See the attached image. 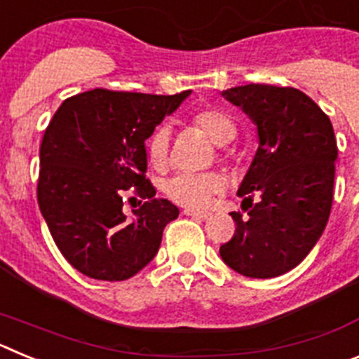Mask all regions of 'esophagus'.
I'll return each instance as SVG.
<instances>
[{"label": "esophagus", "instance_id": "1", "mask_svg": "<svg viewBox=\"0 0 359 359\" xmlns=\"http://www.w3.org/2000/svg\"><path fill=\"white\" fill-rule=\"evenodd\" d=\"M183 214L190 215V217H196V219H207L210 215V212H199V210H190V208H185Z\"/></svg>", "mask_w": 359, "mask_h": 359}]
</instances>
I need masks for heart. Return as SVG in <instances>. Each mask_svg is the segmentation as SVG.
Masks as SVG:
<instances>
[{
  "mask_svg": "<svg viewBox=\"0 0 359 359\" xmlns=\"http://www.w3.org/2000/svg\"><path fill=\"white\" fill-rule=\"evenodd\" d=\"M190 126L201 131L208 140L219 145L224 152V145L233 140L237 135V126L228 111L221 107L208 106L196 111ZM147 160L151 167L163 170L170 160V133L167 128L154 129L147 140ZM223 190V180L214 172L189 174L182 172L167 180L163 185L165 196L174 203L187 208H203L215 196Z\"/></svg>",
  "mask_w": 359,
  "mask_h": 359,
  "instance_id": "heart-1",
  "label": "heart"
}]
</instances>
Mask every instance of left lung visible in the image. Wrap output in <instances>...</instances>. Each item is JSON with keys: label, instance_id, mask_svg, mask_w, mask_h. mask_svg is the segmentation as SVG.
I'll return each mask as SVG.
<instances>
[{"label": "left lung", "instance_id": "8db88e82", "mask_svg": "<svg viewBox=\"0 0 359 359\" xmlns=\"http://www.w3.org/2000/svg\"><path fill=\"white\" fill-rule=\"evenodd\" d=\"M223 97L253 120L259 149L237 190L248 217L231 212L236 233L219 253L244 277H278L306 259L329 221L338 158L332 123L297 88L246 84Z\"/></svg>", "mask_w": 359, "mask_h": 359}]
</instances>
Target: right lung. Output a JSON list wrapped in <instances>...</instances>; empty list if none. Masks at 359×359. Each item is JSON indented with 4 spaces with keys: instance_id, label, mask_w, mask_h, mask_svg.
I'll return each mask as SVG.
<instances>
[{
    "instance_id": "add662e5",
    "label": "right lung",
    "mask_w": 359,
    "mask_h": 359,
    "mask_svg": "<svg viewBox=\"0 0 359 359\" xmlns=\"http://www.w3.org/2000/svg\"><path fill=\"white\" fill-rule=\"evenodd\" d=\"M190 95L97 88L66 98L41 142L37 203L66 261L86 277L126 280L158 253L163 228L180 215L145 177V140ZM126 189L147 198L128 219Z\"/></svg>"
}]
</instances>
